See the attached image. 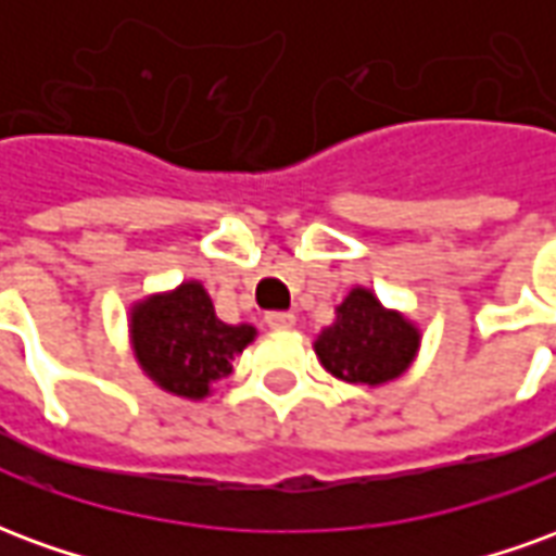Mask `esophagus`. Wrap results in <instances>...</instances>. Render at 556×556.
<instances>
[{
	"label": "esophagus",
	"instance_id": "1",
	"mask_svg": "<svg viewBox=\"0 0 556 556\" xmlns=\"http://www.w3.org/2000/svg\"><path fill=\"white\" fill-rule=\"evenodd\" d=\"M265 325L274 327V330H289V327H294V315L282 313V309H274V313L265 315Z\"/></svg>",
	"mask_w": 556,
	"mask_h": 556
}]
</instances>
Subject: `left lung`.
<instances>
[{
    "mask_svg": "<svg viewBox=\"0 0 556 556\" xmlns=\"http://www.w3.org/2000/svg\"><path fill=\"white\" fill-rule=\"evenodd\" d=\"M417 345V327L384 309L372 291L354 289L337 309V321L318 337L315 351L330 375L375 387L405 372Z\"/></svg>",
    "mask_w": 556,
    "mask_h": 556,
    "instance_id": "8db88e82",
    "label": "left lung"
}]
</instances>
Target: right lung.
<instances>
[{
  "mask_svg": "<svg viewBox=\"0 0 556 556\" xmlns=\"http://www.w3.org/2000/svg\"><path fill=\"white\" fill-rule=\"evenodd\" d=\"M134 349L154 381L175 396L202 399L253 342L250 325H226L199 282H184L134 309Z\"/></svg>",
  "mask_w": 556,
  "mask_h": 556,
  "instance_id": "obj_1",
  "label": "right lung"
}]
</instances>
